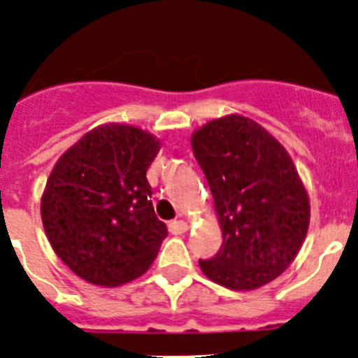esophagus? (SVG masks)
Returning <instances> with one entry per match:
<instances>
[{
	"label": "esophagus",
	"mask_w": 358,
	"mask_h": 358,
	"mask_svg": "<svg viewBox=\"0 0 358 358\" xmlns=\"http://www.w3.org/2000/svg\"><path fill=\"white\" fill-rule=\"evenodd\" d=\"M187 230H189V224H187L185 221H182V219H180V221H171V223H169V231H171L173 235H182L185 234Z\"/></svg>",
	"instance_id": "1"
}]
</instances>
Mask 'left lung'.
<instances>
[{
	"instance_id": "left-lung-1",
	"label": "left lung",
	"mask_w": 358,
	"mask_h": 358,
	"mask_svg": "<svg viewBox=\"0 0 358 358\" xmlns=\"http://www.w3.org/2000/svg\"><path fill=\"white\" fill-rule=\"evenodd\" d=\"M191 146L214 196L223 246L199 260L212 282L253 291L296 259L310 223L307 189L287 150L253 119L230 114L192 134Z\"/></svg>"
}]
</instances>
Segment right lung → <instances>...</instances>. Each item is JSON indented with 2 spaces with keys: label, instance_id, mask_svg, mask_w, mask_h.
Wrapping results in <instances>:
<instances>
[{
  "label": "right lung",
  "instance_id": "right-lung-1",
  "mask_svg": "<svg viewBox=\"0 0 358 358\" xmlns=\"http://www.w3.org/2000/svg\"><path fill=\"white\" fill-rule=\"evenodd\" d=\"M160 141L131 124L87 131L57 160L41 198L51 248L71 271L117 287L150 269L166 239L146 171Z\"/></svg>",
  "mask_w": 358,
  "mask_h": 358
}]
</instances>
